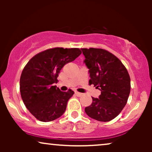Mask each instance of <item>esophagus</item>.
I'll return each instance as SVG.
<instances>
[{
	"label": "esophagus",
	"mask_w": 152,
	"mask_h": 152,
	"mask_svg": "<svg viewBox=\"0 0 152 152\" xmlns=\"http://www.w3.org/2000/svg\"><path fill=\"white\" fill-rule=\"evenodd\" d=\"M75 94H76V95L77 96H78V97L81 96L83 95V94H82L81 93H80V92H78V91H75Z\"/></svg>",
	"instance_id": "34e87169"
}]
</instances>
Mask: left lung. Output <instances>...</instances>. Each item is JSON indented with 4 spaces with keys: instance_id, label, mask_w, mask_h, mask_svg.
<instances>
[{
    "instance_id": "8db88e82",
    "label": "left lung",
    "mask_w": 152,
    "mask_h": 152,
    "mask_svg": "<svg viewBox=\"0 0 152 152\" xmlns=\"http://www.w3.org/2000/svg\"><path fill=\"white\" fill-rule=\"evenodd\" d=\"M84 63L89 69V84L101 91L99 99L85 108L91 118L109 121L116 118L126 106L131 91L127 69L116 56L102 48H81Z\"/></svg>"
}]
</instances>
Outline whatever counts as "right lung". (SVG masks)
Wrapping results in <instances>:
<instances>
[{
  "label": "right lung",
  "mask_w": 152,
  "mask_h": 152,
  "mask_svg": "<svg viewBox=\"0 0 152 152\" xmlns=\"http://www.w3.org/2000/svg\"><path fill=\"white\" fill-rule=\"evenodd\" d=\"M81 53L79 48H49L31 58L23 68L20 78V91L26 107L35 118L51 121L65 112L71 89L61 91L53 86L58 82L60 71Z\"/></svg>",
  "instance_id": "right-lung-1"
}]
</instances>
